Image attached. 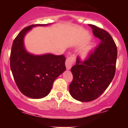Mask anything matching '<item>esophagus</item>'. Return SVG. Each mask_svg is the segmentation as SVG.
Masks as SVG:
<instances>
[{"label": "esophagus", "mask_w": 128, "mask_h": 128, "mask_svg": "<svg viewBox=\"0 0 128 128\" xmlns=\"http://www.w3.org/2000/svg\"><path fill=\"white\" fill-rule=\"evenodd\" d=\"M76 57L74 55H71L69 57H68L65 62V66H66V69L70 70L72 67V64L75 62Z\"/></svg>", "instance_id": "34e87169"}]
</instances>
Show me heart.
I'll use <instances>...</instances> for the list:
<instances>
[{
    "label": "heart",
    "mask_w": 128,
    "mask_h": 128,
    "mask_svg": "<svg viewBox=\"0 0 128 128\" xmlns=\"http://www.w3.org/2000/svg\"><path fill=\"white\" fill-rule=\"evenodd\" d=\"M89 51H90V48H84L83 50H82L81 51V55L82 56H86L88 54Z\"/></svg>",
    "instance_id": "b5f03b06"
}]
</instances>
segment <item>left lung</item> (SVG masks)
<instances>
[{"mask_svg":"<svg viewBox=\"0 0 128 128\" xmlns=\"http://www.w3.org/2000/svg\"><path fill=\"white\" fill-rule=\"evenodd\" d=\"M89 26L100 43L84 61L77 58L71 68L73 80L69 85L72 98L82 102L95 100L108 88L115 76L117 58V46L111 35L94 25Z\"/></svg>","mask_w":128,"mask_h":128,"instance_id":"left-lung-1","label":"left lung"}]
</instances>
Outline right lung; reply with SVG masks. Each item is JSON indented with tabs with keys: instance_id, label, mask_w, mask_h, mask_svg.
<instances>
[{
	"instance_id": "obj_1",
	"label": "right lung",
	"mask_w": 128,
	"mask_h": 128,
	"mask_svg": "<svg viewBox=\"0 0 128 128\" xmlns=\"http://www.w3.org/2000/svg\"><path fill=\"white\" fill-rule=\"evenodd\" d=\"M33 24L22 29L13 42L10 67L20 91L28 98L41 99L49 94L54 80L66 70L65 57L52 54L33 55L25 49L24 38Z\"/></svg>"
}]
</instances>
